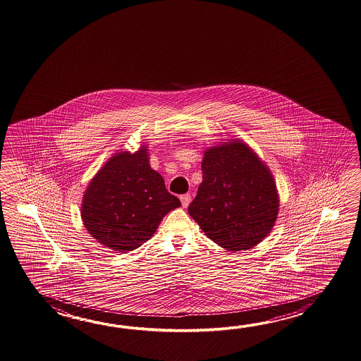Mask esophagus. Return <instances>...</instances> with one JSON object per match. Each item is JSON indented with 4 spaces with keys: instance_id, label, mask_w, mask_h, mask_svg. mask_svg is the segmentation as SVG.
Here are the masks:
<instances>
[{
    "instance_id": "1",
    "label": "esophagus",
    "mask_w": 361,
    "mask_h": 361,
    "mask_svg": "<svg viewBox=\"0 0 361 361\" xmlns=\"http://www.w3.org/2000/svg\"><path fill=\"white\" fill-rule=\"evenodd\" d=\"M180 201H182V207H188V205H190V202H191V195H190V193L182 195V196H180Z\"/></svg>"
}]
</instances>
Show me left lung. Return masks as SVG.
<instances>
[{
  "mask_svg": "<svg viewBox=\"0 0 361 361\" xmlns=\"http://www.w3.org/2000/svg\"><path fill=\"white\" fill-rule=\"evenodd\" d=\"M202 182L188 213L207 238L230 252L247 250L269 236L280 199L269 166L241 139L204 151Z\"/></svg>",
  "mask_w": 361,
  "mask_h": 361,
  "instance_id": "left-lung-1",
  "label": "left lung"
}]
</instances>
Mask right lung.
<instances>
[{"instance_id":"obj_1","label":"right lung","mask_w":361,"mask_h":361,"mask_svg":"<svg viewBox=\"0 0 361 361\" xmlns=\"http://www.w3.org/2000/svg\"><path fill=\"white\" fill-rule=\"evenodd\" d=\"M179 207L151 168L148 147L140 146L116 152L98 170L84 192L81 218L99 244L126 253L152 238L162 218Z\"/></svg>"}]
</instances>
